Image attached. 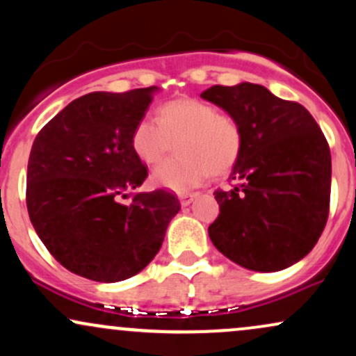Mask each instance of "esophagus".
<instances>
[{
	"instance_id": "obj_1",
	"label": "esophagus",
	"mask_w": 356,
	"mask_h": 356,
	"mask_svg": "<svg viewBox=\"0 0 356 356\" xmlns=\"http://www.w3.org/2000/svg\"><path fill=\"white\" fill-rule=\"evenodd\" d=\"M197 197V194H179V201H181L182 206H189V204L194 201V199Z\"/></svg>"
}]
</instances>
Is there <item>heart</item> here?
I'll use <instances>...</instances> for the list:
<instances>
[{"label":"heart","mask_w":356,"mask_h":356,"mask_svg":"<svg viewBox=\"0 0 356 356\" xmlns=\"http://www.w3.org/2000/svg\"><path fill=\"white\" fill-rule=\"evenodd\" d=\"M181 155L154 172V182L172 191L199 186L209 175H226L238 164L244 134L239 122L199 99L165 102L157 120L140 118L132 130L134 152L145 165H157L174 149Z\"/></svg>","instance_id":"1"}]
</instances>
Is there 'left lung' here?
Listing matches in <instances>:
<instances>
[{
  "mask_svg": "<svg viewBox=\"0 0 356 356\" xmlns=\"http://www.w3.org/2000/svg\"><path fill=\"white\" fill-rule=\"evenodd\" d=\"M201 97L234 117L244 134L229 175L234 187L214 192L212 244L251 271L289 268L312 251L328 219V142L303 105L277 99L263 85H214Z\"/></svg>",
  "mask_w": 356,
  "mask_h": 356,
  "instance_id": "1",
  "label": "left lung"
}]
</instances>
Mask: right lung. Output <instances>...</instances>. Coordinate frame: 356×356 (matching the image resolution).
<instances>
[{
    "instance_id": "right-lung-1",
    "label": "right lung",
    "mask_w": 356,
    "mask_h": 356,
    "mask_svg": "<svg viewBox=\"0 0 356 356\" xmlns=\"http://www.w3.org/2000/svg\"><path fill=\"white\" fill-rule=\"evenodd\" d=\"M157 90L87 93L53 117L31 147V224L61 266L87 280L117 283L140 273L181 209L164 189L138 192L127 206L117 201L147 177L130 138Z\"/></svg>"
}]
</instances>
